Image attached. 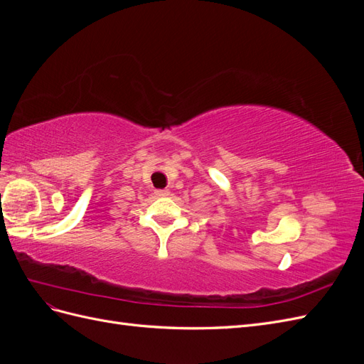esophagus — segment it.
Instances as JSON below:
<instances>
[{
    "label": "esophagus",
    "instance_id": "34e87169",
    "mask_svg": "<svg viewBox=\"0 0 364 364\" xmlns=\"http://www.w3.org/2000/svg\"><path fill=\"white\" fill-rule=\"evenodd\" d=\"M156 194H158V196H161V197H165V196H168V194H170V191H168V190H158V191H156Z\"/></svg>",
    "mask_w": 364,
    "mask_h": 364
}]
</instances>
